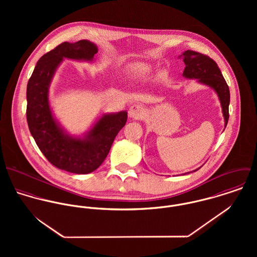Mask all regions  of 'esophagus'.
I'll return each mask as SVG.
<instances>
[{
    "label": "esophagus",
    "mask_w": 257,
    "mask_h": 257,
    "mask_svg": "<svg viewBox=\"0 0 257 257\" xmlns=\"http://www.w3.org/2000/svg\"><path fill=\"white\" fill-rule=\"evenodd\" d=\"M144 113H145L144 108L138 104L132 105L128 109V116L131 118H140L143 116Z\"/></svg>",
    "instance_id": "obj_1"
}]
</instances>
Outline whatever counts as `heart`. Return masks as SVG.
Listing matches in <instances>:
<instances>
[{
    "instance_id": "1",
    "label": "heart",
    "mask_w": 257,
    "mask_h": 257,
    "mask_svg": "<svg viewBox=\"0 0 257 257\" xmlns=\"http://www.w3.org/2000/svg\"><path fill=\"white\" fill-rule=\"evenodd\" d=\"M149 72H150V67L147 66L146 64L133 65L128 70L130 77L134 80L145 79Z\"/></svg>"
}]
</instances>
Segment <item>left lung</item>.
<instances>
[{"label": "left lung", "instance_id": "left-lung-1", "mask_svg": "<svg viewBox=\"0 0 257 257\" xmlns=\"http://www.w3.org/2000/svg\"><path fill=\"white\" fill-rule=\"evenodd\" d=\"M179 58H182L185 63V69L182 75L184 78L194 79L197 83L210 87L217 94L221 107L225 128L228 120V106L230 96L228 86L217 63L212 58L192 50H185L181 55H179ZM199 168L191 172L197 171Z\"/></svg>", "mask_w": 257, "mask_h": 257}]
</instances>
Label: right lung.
<instances>
[{"label":"right lung","mask_w":257,"mask_h":257,"mask_svg":"<svg viewBox=\"0 0 257 257\" xmlns=\"http://www.w3.org/2000/svg\"><path fill=\"white\" fill-rule=\"evenodd\" d=\"M97 52V45L87 39L61 43L37 61L27 88V119L37 147L55 167L75 174L91 173L104 162L127 119L126 110L103 112L77 136L68 133L53 113L49 88L62 61L92 63Z\"/></svg>","instance_id":"add662e5"}]
</instances>
